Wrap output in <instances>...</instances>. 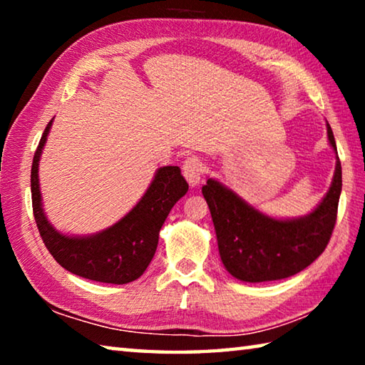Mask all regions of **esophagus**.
I'll return each mask as SVG.
<instances>
[{
    "label": "esophagus",
    "mask_w": 365,
    "mask_h": 365,
    "mask_svg": "<svg viewBox=\"0 0 365 365\" xmlns=\"http://www.w3.org/2000/svg\"><path fill=\"white\" fill-rule=\"evenodd\" d=\"M182 172H183V177L187 178V182L190 183V187H197L202 177V163L197 158L185 159V163L182 165Z\"/></svg>",
    "instance_id": "obj_1"
}]
</instances>
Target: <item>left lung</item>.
Here are the masks:
<instances>
[{
    "instance_id": "1",
    "label": "left lung",
    "mask_w": 365,
    "mask_h": 365,
    "mask_svg": "<svg viewBox=\"0 0 365 365\" xmlns=\"http://www.w3.org/2000/svg\"><path fill=\"white\" fill-rule=\"evenodd\" d=\"M327 135L336 154L335 174L322 201L301 217H270L224 183L207 178L202 195L211 211L222 264L235 279L248 283L287 279L324 252L335 227L341 195V163L329 122Z\"/></svg>"
}]
</instances>
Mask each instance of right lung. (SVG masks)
<instances>
[{
  "mask_svg": "<svg viewBox=\"0 0 365 365\" xmlns=\"http://www.w3.org/2000/svg\"><path fill=\"white\" fill-rule=\"evenodd\" d=\"M51 125L49 120L30 172L34 217L43 243L66 270L83 279L114 285L137 280L156 252L159 230L170 209L188 191L180 168H159L141 200L114 225L91 235H66L48 220L40 191L38 165Z\"/></svg>",
  "mask_w": 365,
  "mask_h": 365,
  "instance_id": "right-lung-1",
  "label": "right lung"
}]
</instances>
